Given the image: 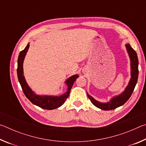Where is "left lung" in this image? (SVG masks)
Segmentation results:
<instances>
[{"mask_svg":"<svg viewBox=\"0 0 146 146\" xmlns=\"http://www.w3.org/2000/svg\"><path fill=\"white\" fill-rule=\"evenodd\" d=\"M125 46H126L131 60V78L129 84L125 88V91L121 95L117 96V97H113L108 103H101L98 102L87 93L88 98H90L93 104L102 110H112L124 104L131 96L135 86L137 84L138 76V60L137 54L129 44H125Z\"/></svg>","mask_w":146,"mask_h":146,"instance_id":"8db88e82","label":"left lung"}]
</instances>
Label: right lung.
I'll return each mask as SVG.
<instances>
[{
    "mask_svg": "<svg viewBox=\"0 0 146 146\" xmlns=\"http://www.w3.org/2000/svg\"><path fill=\"white\" fill-rule=\"evenodd\" d=\"M29 44H28L25 49L21 51L18 58V66H17V76L22 89L26 95V97L31 101L33 104L38 106L44 110H51L58 108L66 102L69 95H70L71 89L72 88L76 79L78 77V75H75L69 78L66 81L68 86V90L66 92L59 97L53 96H39L35 94L27 84L25 78L23 75V61L25 55L28 50Z\"/></svg>",
    "mask_w": 146,
    "mask_h": 146,
    "instance_id": "right-lung-1",
    "label": "right lung"
}]
</instances>
